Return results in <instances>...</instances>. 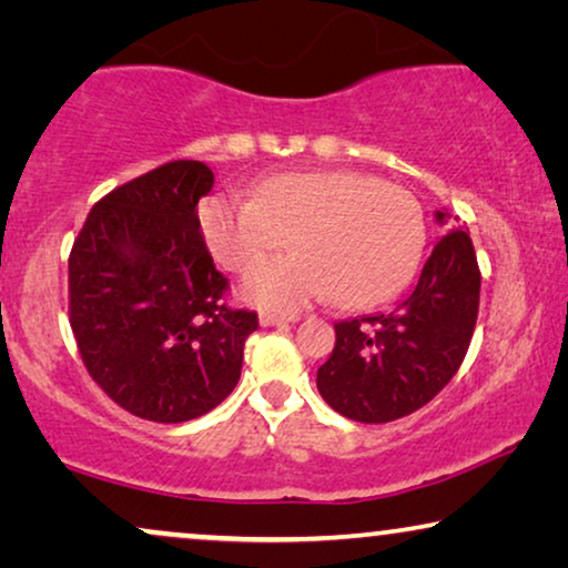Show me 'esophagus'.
<instances>
[{
    "label": "esophagus",
    "instance_id": "esophagus-1",
    "mask_svg": "<svg viewBox=\"0 0 568 568\" xmlns=\"http://www.w3.org/2000/svg\"><path fill=\"white\" fill-rule=\"evenodd\" d=\"M297 321V315H286V313H261V325H284V323H294Z\"/></svg>",
    "mask_w": 568,
    "mask_h": 568
}]
</instances>
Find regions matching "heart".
<instances>
[{"label": "heart", "instance_id": "b5f03b06", "mask_svg": "<svg viewBox=\"0 0 568 568\" xmlns=\"http://www.w3.org/2000/svg\"><path fill=\"white\" fill-rule=\"evenodd\" d=\"M222 266L247 271L292 243L297 255L263 263L243 284L247 300L297 310L331 297L367 307L414 276L426 216L414 193L364 173H286L263 181L253 201L216 196L201 214Z\"/></svg>", "mask_w": 568, "mask_h": 568}]
</instances>
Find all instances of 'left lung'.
Segmentation results:
<instances>
[{"instance_id": "1", "label": "left lung", "mask_w": 568, "mask_h": 568, "mask_svg": "<svg viewBox=\"0 0 568 568\" xmlns=\"http://www.w3.org/2000/svg\"><path fill=\"white\" fill-rule=\"evenodd\" d=\"M445 212L437 220L445 224ZM480 268L468 230L437 240L408 297L390 313L341 321L317 390L341 416L387 424L426 406L457 375L478 321Z\"/></svg>"}]
</instances>
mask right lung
Listing matches in <instances>:
<instances>
[{
    "label": "right lung",
    "instance_id": "1",
    "mask_svg": "<svg viewBox=\"0 0 568 568\" xmlns=\"http://www.w3.org/2000/svg\"><path fill=\"white\" fill-rule=\"evenodd\" d=\"M214 185L204 162L173 160L105 193L69 253V325L84 369L146 422L181 424L235 390L253 310L224 302L199 224Z\"/></svg>",
    "mask_w": 568,
    "mask_h": 568
}]
</instances>
